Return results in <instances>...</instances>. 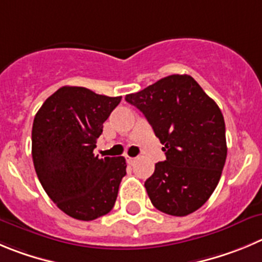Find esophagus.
I'll return each instance as SVG.
<instances>
[{
	"mask_svg": "<svg viewBox=\"0 0 262 262\" xmlns=\"http://www.w3.org/2000/svg\"><path fill=\"white\" fill-rule=\"evenodd\" d=\"M126 161H128V164H133L134 161H136V158H130V156H126Z\"/></svg>",
	"mask_w": 262,
	"mask_h": 262,
	"instance_id": "obj_1",
	"label": "esophagus"
}]
</instances>
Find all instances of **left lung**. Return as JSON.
<instances>
[{
  "label": "left lung",
  "instance_id": "1",
  "mask_svg": "<svg viewBox=\"0 0 262 262\" xmlns=\"http://www.w3.org/2000/svg\"><path fill=\"white\" fill-rule=\"evenodd\" d=\"M164 145V161L145 187L156 209L187 216L216 189L227 155L225 121L216 102L189 75H170L125 97Z\"/></svg>",
  "mask_w": 262,
  "mask_h": 262
}]
</instances>
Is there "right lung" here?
Instances as JSON below:
<instances>
[{"label": "right lung", "mask_w": 262, "mask_h": 262, "mask_svg": "<svg viewBox=\"0 0 262 262\" xmlns=\"http://www.w3.org/2000/svg\"><path fill=\"white\" fill-rule=\"evenodd\" d=\"M121 97L62 86L43 102L32 126V159L43 190L60 211L92 221L114 208L126 174L123 156L94 155L103 123Z\"/></svg>", "instance_id": "obj_1"}]
</instances>
